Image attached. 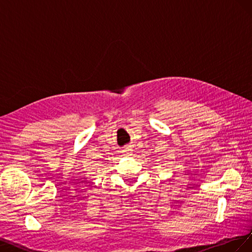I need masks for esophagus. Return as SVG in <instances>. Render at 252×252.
Segmentation results:
<instances>
[{"label":"esophagus","mask_w":252,"mask_h":252,"mask_svg":"<svg viewBox=\"0 0 252 252\" xmlns=\"http://www.w3.org/2000/svg\"><path fill=\"white\" fill-rule=\"evenodd\" d=\"M123 154H124L125 157H130V156H132V150L126 148V149L123 151Z\"/></svg>","instance_id":"34e87169"}]
</instances>
